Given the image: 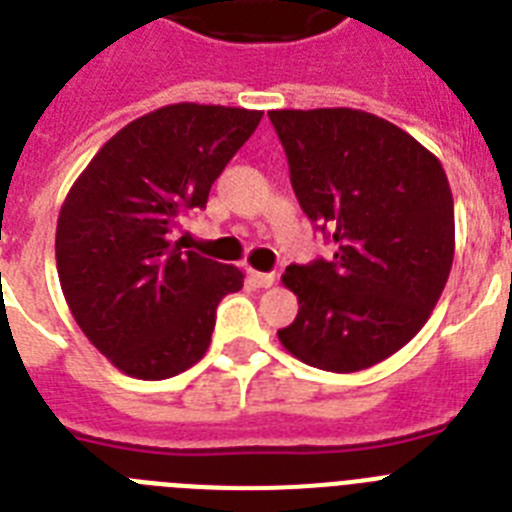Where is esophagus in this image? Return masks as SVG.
Masks as SVG:
<instances>
[{
  "label": "esophagus",
  "mask_w": 512,
  "mask_h": 512,
  "mask_svg": "<svg viewBox=\"0 0 512 512\" xmlns=\"http://www.w3.org/2000/svg\"><path fill=\"white\" fill-rule=\"evenodd\" d=\"M251 282L256 287H272L277 282V277L272 272H251Z\"/></svg>",
  "instance_id": "esophagus-1"
}]
</instances>
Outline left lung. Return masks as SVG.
Returning a JSON list of instances; mask_svg holds the SVG:
<instances>
[{"mask_svg": "<svg viewBox=\"0 0 512 512\" xmlns=\"http://www.w3.org/2000/svg\"><path fill=\"white\" fill-rule=\"evenodd\" d=\"M300 207L334 259L287 266L298 318L277 336L310 368L357 373L414 339L456 251L440 160L391 121L355 108L269 111Z\"/></svg>", "mask_w": 512, "mask_h": 512, "instance_id": "left-lung-1", "label": "left lung"}]
</instances>
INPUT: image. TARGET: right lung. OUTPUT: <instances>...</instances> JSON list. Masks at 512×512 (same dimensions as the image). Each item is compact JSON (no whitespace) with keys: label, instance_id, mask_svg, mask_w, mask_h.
<instances>
[{"label":"right lung","instance_id":"right-lung-1","mask_svg":"<svg viewBox=\"0 0 512 512\" xmlns=\"http://www.w3.org/2000/svg\"><path fill=\"white\" fill-rule=\"evenodd\" d=\"M261 111L173 103L113 134L69 189L56 222V269L74 321L131 378L163 381L202 360L214 310L243 287L238 266L181 251L183 212L212 183Z\"/></svg>","mask_w":512,"mask_h":512}]
</instances>
